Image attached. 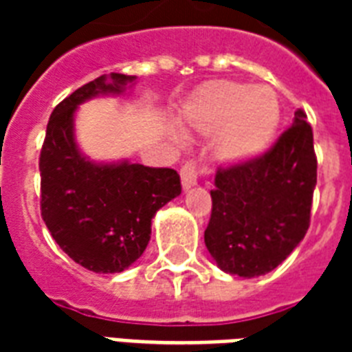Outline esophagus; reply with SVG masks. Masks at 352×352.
I'll use <instances>...</instances> for the list:
<instances>
[{"mask_svg":"<svg viewBox=\"0 0 352 352\" xmlns=\"http://www.w3.org/2000/svg\"><path fill=\"white\" fill-rule=\"evenodd\" d=\"M197 179H199L197 162H195V160H188L186 164L181 168L182 188H184V190H190V188L197 184Z\"/></svg>","mask_w":352,"mask_h":352,"instance_id":"esophagus-1","label":"esophagus"}]
</instances>
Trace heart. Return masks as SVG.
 <instances>
[{
	"label": "heart",
	"instance_id": "b5f03b06",
	"mask_svg": "<svg viewBox=\"0 0 352 352\" xmlns=\"http://www.w3.org/2000/svg\"><path fill=\"white\" fill-rule=\"evenodd\" d=\"M182 118L188 127L215 135V153L223 162L241 164L256 159L278 131L281 106L268 85L214 80L186 104Z\"/></svg>",
	"mask_w": 352,
	"mask_h": 352
}]
</instances>
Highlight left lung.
Segmentation results:
<instances>
[{
	"instance_id": "1",
	"label": "left lung",
	"mask_w": 352,
	"mask_h": 352,
	"mask_svg": "<svg viewBox=\"0 0 352 352\" xmlns=\"http://www.w3.org/2000/svg\"><path fill=\"white\" fill-rule=\"evenodd\" d=\"M316 170L301 109L267 153L217 170L204 243L221 270L256 278L290 256L309 230Z\"/></svg>"
}]
</instances>
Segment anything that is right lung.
<instances>
[{
	"label": "right lung",
	"mask_w": 352,
	"mask_h": 352,
	"mask_svg": "<svg viewBox=\"0 0 352 352\" xmlns=\"http://www.w3.org/2000/svg\"><path fill=\"white\" fill-rule=\"evenodd\" d=\"M135 76L111 73L82 85L54 107L40 153L41 217L52 239L87 270L115 274L142 256L151 219L181 195L171 168L93 162L74 140V113L98 95H120Z\"/></svg>",
	"instance_id": "add662e5"
}]
</instances>
